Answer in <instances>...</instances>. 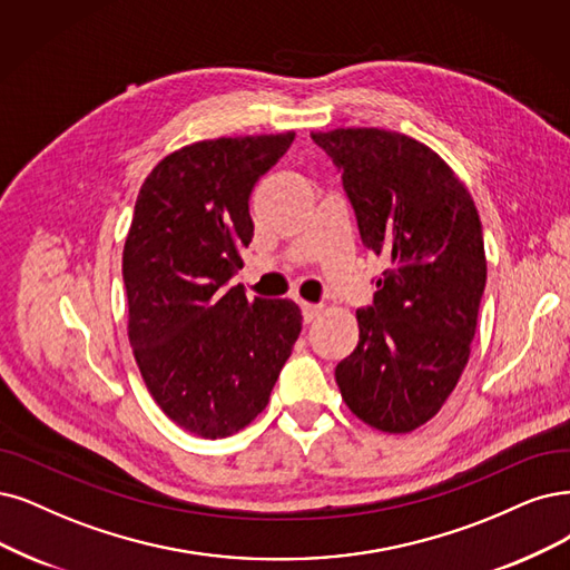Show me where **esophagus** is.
Listing matches in <instances>:
<instances>
[{
    "instance_id": "esophagus-1",
    "label": "esophagus",
    "mask_w": 570,
    "mask_h": 570,
    "mask_svg": "<svg viewBox=\"0 0 570 570\" xmlns=\"http://www.w3.org/2000/svg\"><path fill=\"white\" fill-rule=\"evenodd\" d=\"M301 309H303V320H305V324H309V322H314L322 314V305H312V303H301Z\"/></svg>"
}]
</instances>
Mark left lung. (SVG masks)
Segmentation results:
<instances>
[{"label": "left lung", "mask_w": 570, "mask_h": 570, "mask_svg": "<svg viewBox=\"0 0 570 570\" xmlns=\"http://www.w3.org/2000/svg\"><path fill=\"white\" fill-rule=\"evenodd\" d=\"M343 171L360 237L387 258L360 343L335 366L347 409L373 430L406 434L432 420L472 352L487 253L474 199L432 147L354 126L312 131Z\"/></svg>", "instance_id": "left-lung-1"}]
</instances>
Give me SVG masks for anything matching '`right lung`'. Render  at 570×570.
<instances>
[{"instance_id": "1", "label": "right lung", "mask_w": 570, "mask_h": 570, "mask_svg": "<svg viewBox=\"0 0 570 570\" xmlns=\"http://www.w3.org/2000/svg\"><path fill=\"white\" fill-rule=\"evenodd\" d=\"M293 138L189 142L147 174L136 199L121 256L129 343L157 406L202 439L263 413L303 328L293 301H248L229 286L253 235V187Z\"/></svg>"}]
</instances>
